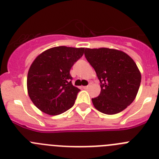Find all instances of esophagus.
Returning a JSON list of instances; mask_svg holds the SVG:
<instances>
[{
	"label": "esophagus",
	"instance_id": "esophagus-1",
	"mask_svg": "<svg viewBox=\"0 0 159 159\" xmlns=\"http://www.w3.org/2000/svg\"><path fill=\"white\" fill-rule=\"evenodd\" d=\"M82 88L84 89H89V85H86V86H82Z\"/></svg>",
	"mask_w": 159,
	"mask_h": 159
}]
</instances>
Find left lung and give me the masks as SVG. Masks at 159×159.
I'll return each mask as SVG.
<instances>
[{"mask_svg":"<svg viewBox=\"0 0 159 159\" xmlns=\"http://www.w3.org/2000/svg\"><path fill=\"white\" fill-rule=\"evenodd\" d=\"M84 56L100 80V96L92 99L96 110L115 115L136 98L141 75L136 63L124 52L107 48H85Z\"/></svg>","mask_w":159,"mask_h":159,"instance_id":"obj_1","label":"left lung"}]
</instances>
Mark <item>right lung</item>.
Listing matches in <instances>:
<instances>
[{"mask_svg": "<svg viewBox=\"0 0 159 159\" xmlns=\"http://www.w3.org/2000/svg\"><path fill=\"white\" fill-rule=\"evenodd\" d=\"M84 51V48L59 46L34 60L27 75L28 95L42 112L58 115L74 106L80 89L72 84L70 70Z\"/></svg>", "mask_w": 159, "mask_h": 159, "instance_id": "right-lung-1", "label": "right lung"}]
</instances>
